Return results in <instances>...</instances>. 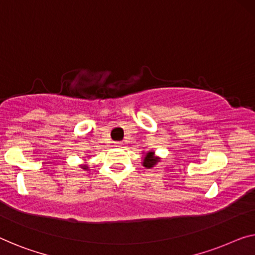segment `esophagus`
Returning <instances> with one entry per match:
<instances>
[{
	"label": "esophagus",
	"instance_id": "esophagus-1",
	"mask_svg": "<svg viewBox=\"0 0 255 255\" xmlns=\"http://www.w3.org/2000/svg\"><path fill=\"white\" fill-rule=\"evenodd\" d=\"M120 144H121V142H119V143H117V146H120Z\"/></svg>",
	"mask_w": 255,
	"mask_h": 255
}]
</instances>
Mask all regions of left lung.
I'll list each match as a JSON object with an SVG mask.
<instances>
[{
    "instance_id": "left-lung-1",
    "label": "left lung",
    "mask_w": 255,
    "mask_h": 255,
    "mask_svg": "<svg viewBox=\"0 0 255 255\" xmlns=\"http://www.w3.org/2000/svg\"><path fill=\"white\" fill-rule=\"evenodd\" d=\"M157 163V159L154 157V152L149 151L146 154V158L143 159V166L144 167H152Z\"/></svg>"
}]
</instances>
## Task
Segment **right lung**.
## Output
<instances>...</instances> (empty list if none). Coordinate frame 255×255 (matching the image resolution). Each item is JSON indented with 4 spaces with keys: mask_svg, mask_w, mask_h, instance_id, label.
Returning a JSON list of instances; mask_svg holds the SVG:
<instances>
[{
    "mask_svg": "<svg viewBox=\"0 0 255 255\" xmlns=\"http://www.w3.org/2000/svg\"><path fill=\"white\" fill-rule=\"evenodd\" d=\"M84 168H85V170H87V168H88V167H87V166H84Z\"/></svg>",
    "mask_w": 255,
    "mask_h": 255,
    "instance_id": "obj_1",
    "label": "right lung"
}]
</instances>
